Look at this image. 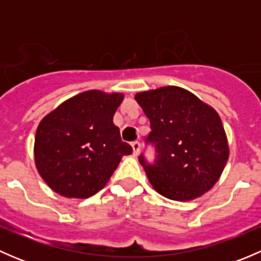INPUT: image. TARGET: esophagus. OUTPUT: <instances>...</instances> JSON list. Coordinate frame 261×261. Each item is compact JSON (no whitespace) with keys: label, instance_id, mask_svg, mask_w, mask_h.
I'll list each match as a JSON object with an SVG mask.
<instances>
[{"label":"esophagus","instance_id":"esophagus-1","mask_svg":"<svg viewBox=\"0 0 261 261\" xmlns=\"http://www.w3.org/2000/svg\"><path fill=\"white\" fill-rule=\"evenodd\" d=\"M131 146H133L134 155H138L139 151H140V143H139V141H134V143L131 144Z\"/></svg>","mask_w":261,"mask_h":261}]
</instances>
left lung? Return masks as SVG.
Segmentation results:
<instances>
[{"label": "left lung", "instance_id": "left-lung-1", "mask_svg": "<svg viewBox=\"0 0 261 261\" xmlns=\"http://www.w3.org/2000/svg\"><path fill=\"white\" fill-rule=\"evenodd\" d=\"M150 120L156 158L139 156L152 188L173 201H192L208 192L227 163L228 144L217 112L187 89L175 86L136 93Z\"/></svg>", "mask_w": 261, "mask_h": 261}]
</instances>
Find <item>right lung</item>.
<instances>
[{
  "instance_id": "obj_1",
  "label": "right lung",
  "mask_w": 261,
  "mask_h": 261,
  "mask_svg": "<svg viewBox=\"0 0 261 261\" xmlns=\"http://www.w3.org/2000/svg\"><path fill=\"white\" fill-rule=\"evenodd\" d=\"M122 99V93L91 89L40 121L34 156L53 191L67 198H88L106 186L121 158L133 152L112 121Z\"/></svg>"
}]
</instances>
